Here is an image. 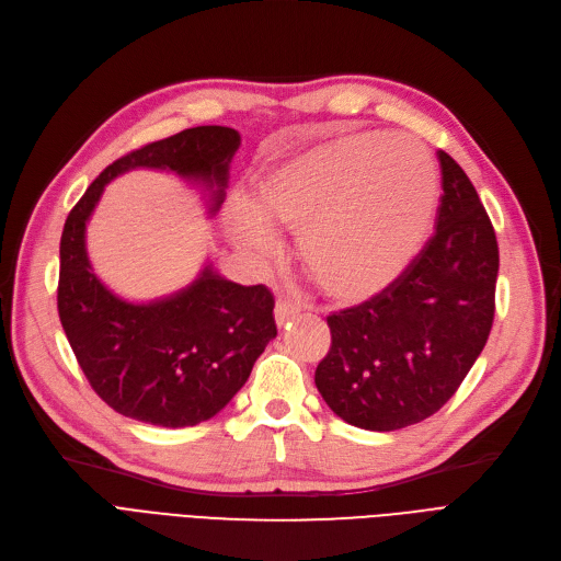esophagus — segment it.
<instances>
[{
  "instance_id": "esophagus-1",
  "label": "esophagus",
  "mask_w": 561,
  "mask_h": 561,
  "mask_svg": "<svg viewBox=\"0 0 561 561\" xmlns=\"http://www.w3.org/2000/svg\"><path fill=\"white\" fill-rule=\"evenodd\" d=\"M298 313H300V307H298L296 302H290V300H277V305H275V321H277L279 328L286 325L288 321H294Z\"/></svg>"
}]
</instances>
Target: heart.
<instances>
[{
  "mask_svg": "<svg viewBox=\"0 0 561 561\" xmlns=\"http://www.w3.org/2000/svg\"><path fill=\"white\" fill-rule=\"evenodd\" d=\"M437 169L408 135H336L259 179L254 208L236 206L227 231L240 250L271 256V227L298 233L311 279L336 302L380 296L408 271L431 233Z\"/></svg>",
  "mask_w": 561,
  "mask_h": 561,
  "instance_id": "obj_1",
  "label": "heart"
}]
</instances>
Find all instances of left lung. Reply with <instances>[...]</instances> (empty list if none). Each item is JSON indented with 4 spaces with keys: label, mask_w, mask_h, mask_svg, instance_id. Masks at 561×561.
<instances>
[{
    "label": "left lung",
    "mask_w": 561,
    "mask_h": 561,
    "mask_svg": "<svg viewBox=\"0 0 561 561\" xmlns=\"http://www.w3.org/2000/svg\"><path fill=\"white\" fill-rule=\"evenodd\" d=\"M443 197L435 233L397 284L328 316L332 346L316 387L344 422L397 431L435 415L489 341L500 250L460 164L437 151Z\"/></svg>",
    "instance_id": "left-lung-1"
}]
</instances>
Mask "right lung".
Masks as SVG:
<instances>
[{
    "mask_svg": "<svg viewBox=\"0 0 561 561\" xmlns=\"http://www.w3.org/2000/svg\"><path fill=\"white\" fill-rule=\"evenodd\" d=\"M240 135L225 126L187 128L118 158L66 217L59 245L57 309L93 392L124 417L183 428L215 417L248 382L256 357L277 336L267 286H240L206 265L179 294L135 305L95 277L84 229L105 185L137 167L204 183L220 210Z\"/></svg>",
    "mask_w": 561,
    "mask_h": 561,
    "instance_id": "add662e5",
    "label": "right lung"
}]
</instances>
